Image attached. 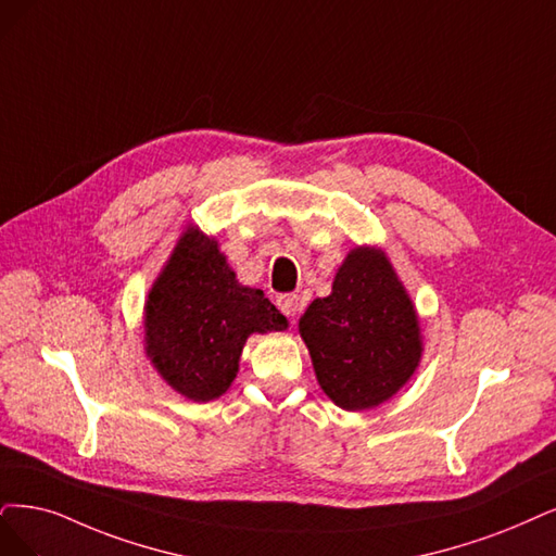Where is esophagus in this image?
Returning <instances> with one entry per match:
<instances>
[{
  "mask_svg": "<svg viewBox=\"0 0 556 556\" xmlns=\"http://www.w3.org/2000/svg\"><path fill=\"white\" fill-rule=\"evenodd\" d=\"M277 306L281 309V314L291 316V318H295L302 312V302L298 295H279Z\"/></svg>",
  "mask_w": 556,
  "mask_h": 556,
  "instance_id": "34e87169",
  "label": "esophagus"
}]
</instances>
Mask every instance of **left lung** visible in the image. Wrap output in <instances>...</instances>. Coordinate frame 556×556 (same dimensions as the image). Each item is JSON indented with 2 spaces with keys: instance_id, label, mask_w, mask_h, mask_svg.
Returning a JSON list of instances; mask_svg holds the SVG:
<instances>
[{
  "instance_id": "1",
  "label": "left lung",
  "mask_w": 556,
  "mask_h": 556,
  "mask_svg": "<svg viewBox=\"0 0 556 556\" xmlns=\"http://www.w3.org/2000/svg\"><path fill=\"white\" fill-rule=\"evenodd\" d=\"M300 334L320 389L351 413L392 399L424 353L415 304L376 247L345 256L332 293L300 318Z\"/></svg>"
}]
</instances>
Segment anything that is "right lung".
Wrapping results in <instances>:
<instances>
[{"label":"right lung","mask_w":556,"mask_h":556,"mask_svg":"<svg viewBox=\"0 0 556 556\" xmlns=\"http://www.w3.org/2000/svg\"><path fill=\"white\" fill-rule=\"evenodd\" d=\"M286 318L258 289L236 279L215 238L188 229L143 306V343L160 378L205 403L231 387L244 341L281 332Z\"/></svg>","instance_id":"1"}]
</instances>
